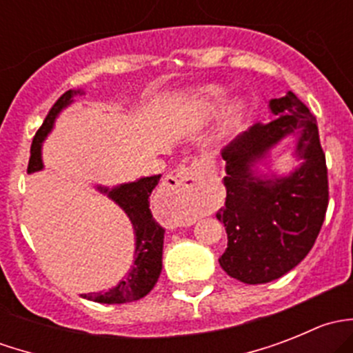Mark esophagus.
Instances as JSON below:
<instances>
[{"label": "esophagus", "instance_id": "esophagus-1", "mask_svg": "<svg viewBox=\"0 0 353 353\" xmlns=\"http://www.w3.org/2000/svg\"><path fill=\"white\" fill-rule=\"evenodd\" d=\"M208 165L203 160H194L190 165H181L167 176L165 190L170 194H179L188 201L196 199L205 188Z\"/></svg>", "mask_w": 353, "mask_h": 353}]
</instances>
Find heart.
Wrapping results in <instances>:
<instances>
[{"mask_svg": "<svg viewBox=\"0 0 353 353\" xmlns=\"http://www.w3.org/2000/svg\"><path fill=\"white\" fill-rule=\"evenodd\" d=\"M225 101V90L219 85H208V87L199 88L196 92V102L201 109L205 110H216ZM243 117V104L241 102H234L225 114V126L227 131H234L241 123Z\"/></svg>", "mask_w": 353, "mask_h": 353, "instance_id": "heart-1", "label": "heart"}]
</instances>
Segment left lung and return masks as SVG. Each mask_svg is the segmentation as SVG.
Wrapping results in <instances>:
<instances>
[{"label": "left lung", "mask_w": 353, "mask_h": 353, "mask_svg": "<svg viewBox=\"0 0 353 353\" xmlns=\"http://www.w3.org/2000/svg\"><path fill=\"white\" fill-rule=\"evenodd\" d=\"M275 119L254 124L223 148L225 205L216 219L227 230L219 263L232 279L249 285L280 279L314 245L328 208V169L316 117L294 94L272 99ZM299 131L296 151L305 162L290 176L261 180L252 165L280 139Z\"/></svg>", "instance_id": "8db88e82"}]
</instances>
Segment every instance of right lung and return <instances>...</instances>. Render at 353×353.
<instances>
[{
	"label": "right lung",
	"mask_w": 353,
	"mask_h": 353,
	"mask_svg": "<svg viewBox=\"0 0 353 353\" xmlns=\"http://www.w3.org/2000/svg\"><path fill=\"white\" fill-rule=\"evenodd\" d=\"M80 94V90H68L58 101L54 102L51 110L46 116L44 123L35 133L34 141L30 147V159H28L27 172H37L42 167L41 148L42 141L52 130L56 116L59 110L65 109L68 104L73 102V97ZM159 176L141 177L134 183L121 184V186L108 190V188H99L102 193H108L121 208L130 216L131 223L134 227V236H137V245H134V261L131 265L130 272L126 273L119 285L110 288L108 292H94V294H81V297L88 301L101 302V304H124V302H133L145 297L152 288L155 287L162 272V248H163V227L154 219L150 210V194L154 188L159 184Z\"/></svg>",
	"instance_id": "add662e5"
}]
</instances>
